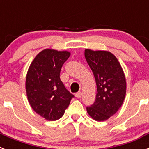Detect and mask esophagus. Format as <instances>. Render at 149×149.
Wrapping results in <instances>:
<instances>
[{
	"mask_svg": "<svg viewBox=\"0 0 149 149\" xmlns=\"http://www.w3.org/2000/svg\"><path fill=\"white\" fill-rule=\"evenodd\" d=\"M81 95H82V93L81 92H78V93H77L75 94V96H76V98H80L81 97Z\"/></svg>",
	"mask_w": 149,
	"mask_h": 149,
	"instance_id": "34e87169",
	"label": "esophagus"
}]
</instances>
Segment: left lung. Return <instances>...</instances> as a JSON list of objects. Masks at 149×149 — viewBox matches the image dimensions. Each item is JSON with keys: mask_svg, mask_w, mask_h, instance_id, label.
<instances>
[{"mask_svg": "<svg viewBox=\"0 0 149 149\" xmlns=\"http://www.w3.org/2000/svg\"><path fill=\"white\" fill-rule=\"evenodd\" d=\"M84 55L97 86L95 101L86 110L95 121H105L123 104L126 94L125 74L116 57L109 51L86 49Z\"/></svg>", "mask_w": 149, "mask_h": 149, "instance_id": "obj_1", "label": "left lung"}]
</instances>
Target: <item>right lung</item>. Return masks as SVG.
Segmentation results:
<instances>
[{"mask_svg":"<svg viewBox=\"0 0 149 149\" xmlns=\"http://www.w3.org/2000/svg\"><path fill=\"white\" fill-rule=\"evenodd\" d=\"M69 56L66 51L45 49L29 67L25 84L27 99L33 110L48 121L60 119L74 97L60 77L62 66Z\"/></svg>","mask_w":149,"mask_h":149,"instance_id":"obj_1","label":"right lung"}]
</instances>
